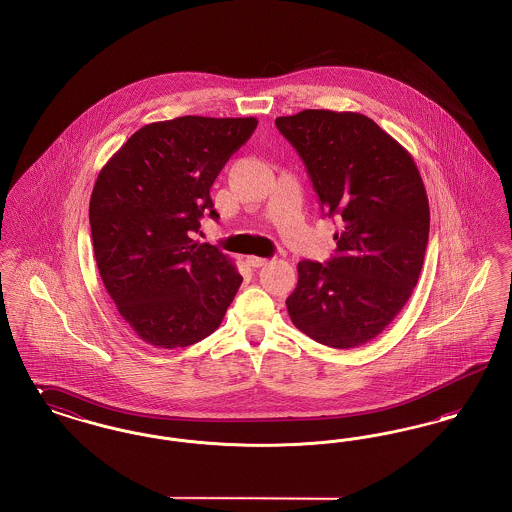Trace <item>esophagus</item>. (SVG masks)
Segmentation results:
<instances>
[{"label":"esophagus","mask_w":512,"mask_h":512,"mask_svg":"<svg viewBox=\"0 0 512 512\" xmlns=\"http://www.w3.org/2000/svg\"><path fill=\"white\" fill-rule=\"evenodd\" d=\"M267 263L268 259H265V257H257V255H249V257H247V265H249V267L261 268L265 267Z\"/></svg>","instance_id":"34e87169"}]
</instances>
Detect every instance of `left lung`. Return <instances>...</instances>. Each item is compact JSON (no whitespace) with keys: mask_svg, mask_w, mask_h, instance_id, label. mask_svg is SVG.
I'll use <instances>...</instances> for the list:
<instances>
[{"mask_svg":"<svg viewBox=\"0 0 512 512\" xmlns=\"http://www.w3.org/2000/svg\"><path fill=\"white\" fill-rule=\"evenodd\" d=\"M276 126L303 159L328 217L341 220L336 257L297 265L290 318L322 345H365L399 315L422 270L430 205L420 172L413 155L361 113L305 109Z\"/></svg>","mask_w":512,"mask_h":512,"instance_id":"8db88e82","label":"left lung"}]
</instances>
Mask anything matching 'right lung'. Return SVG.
Masks as SVG:
<instances>
[{"mask_svg":"<svg viewBox=\"0 0 512 512\" xmlns=\"http://www.w3.org/2000/svg\"><path fill=\"white\" fill-rule=\"evenodd\" d=\"M255 117H178L134 132L99 171L90 226L99 276L130 330L153 347L211 336L242 284L234 261L194 240L219 219L211 186Z\"/></svg>","mask_w":512,"mask_h":512,"instance_id":"obj_1","label":"right lung"}]
</instances>
